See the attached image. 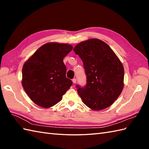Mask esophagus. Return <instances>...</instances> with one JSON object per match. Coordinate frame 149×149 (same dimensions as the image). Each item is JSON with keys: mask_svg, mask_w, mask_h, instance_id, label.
I'll use <instances>...</instances> for the list:
<instances>
[{"mask_svg": "<svg viewBox=\"0 0 149 149\" xmlns=\"http://www.w3.org/2000/svg\"><path fill=\"white\" fill-rule=\"evenodd\" d=\"M72 82H73V83H74V84L76 83V82H77V80H76V79H72Z\"/></svg>", "mask_w": 149, "mask_h": 149, "instance_id": "obj_1", "label": "esophagus"}]
</instances>
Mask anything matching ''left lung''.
Here are the masks:
<instances>
[{
    "label": "left lung",
    "mask_w": 149,
    "mask_h": 149,
    "mask_svg": "<svg viewBox=\"0 0 149 149\" xmlns=\"http://www.w3.org/2000/svg\"><path fill=\"white\" fill-rule=\"evenodd\" d=\"M73 50L83 61L87 77L86 86H77L83 102L94 111L112 105L124 86V68L118 56L107 43L96 38L81 42Z\"/></svg>",
    "instance_id": "1"
}]
</instances>
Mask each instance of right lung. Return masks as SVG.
Masks as SVG:
<instances>
[{
  "mask_svg": "<svg viewBox=\"0 0 149 149\" xmlns=\"http://www.w3.org/2000/svg\"><path fill=\"white\" fill-rule=\"evenodd\" d=\"M72 49L67 43H47L24 63L22 86L38 106L49 108L56 105L72 86V81L66 77L63 58Z\"/></svg>",
  "mask_w": 149,
  "mask_h": 149,
  "instance_id": "add662e5",
  "label": "right lung"
}]
</instances>
